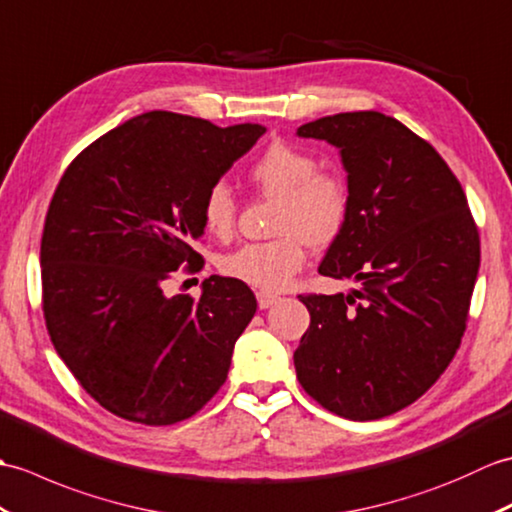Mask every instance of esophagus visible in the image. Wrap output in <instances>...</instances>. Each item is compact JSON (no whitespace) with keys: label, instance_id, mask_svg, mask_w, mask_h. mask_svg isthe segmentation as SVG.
Listing matches in <instances>:
<instances>
[{"label":"esophagus","instance_id":"1","mask_svg":"<svg viewBox=\"0 0 512 512\" xmlns=\"http://www.w3.org/2000/svg\"><path fill=\"white\" fill-rule=\"evenodd\" d=\"M256 300H258L260 309H269L271 304L278 302V295L276 293H269V291H258L256 293Z\"/></svg>","mask_w":512,"mask_h":512}]
</instances>
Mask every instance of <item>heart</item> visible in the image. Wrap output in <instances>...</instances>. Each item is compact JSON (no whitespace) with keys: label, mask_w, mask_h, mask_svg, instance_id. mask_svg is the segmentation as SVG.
Instances as JSON below:
<instances>
[{"label":"heart","mask_w":512,"mask_h":512,"mask_svg":"<svg viewBox=\"0 0 512 512\" xmlns=\"http://www.w3.org/2000/svg\"><path fill=\"white\" fill-rule=\"evenodd\" d=\"M249 179L265 197L278 199L274 234L267 243H247L221 258V274L260 291H280L300 274L306 245L324 249L344 232L350 214V186L335 170L320 168L317 157L289 142H274L249 166ZM203 227L230 238L236 201L223 181L212 184L201 203Z\"/></svg>","instance_id":"1"}]
</instances>
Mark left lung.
<instances>
[{"label":"left lung","instance_id":"obj_1","mask_svg":"<svg viewBox=\"0 0 512 512\" xmlns=\"http://www.w3.org/2000/svg\"><path fill=\"white\" fill-rule=\"evenodd\" d=\"M298 135L342 153L352 203L320 274L359 287L298 295L311 326L293 352L295 374L324 410L377 420L420 399L460 348L480 269L478 225L447 162L396 118L337 113Z\"/></svg>","mask_w":512,"mask_h":512}]
</instances>
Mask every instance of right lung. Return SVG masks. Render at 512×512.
<instances>
[{"label": "right lung", "mask_w": 512, "mask_h": 512, "mask_svg": "<svg viewBox=\"0 0 512 512\" xmlns=\"http://www.w3.org/2000/svg\"><path fill=\"white\" fill-rule=\"evenodd\" d=\"M263 133L149 111L65 168L41 236V306L59 357L107 412L175 425L225 383L252 289L210 276L201 298H170L166 282L201 271L203 197Z\"/></svg>", "instance_id": "add662e5"}]
</instances>
